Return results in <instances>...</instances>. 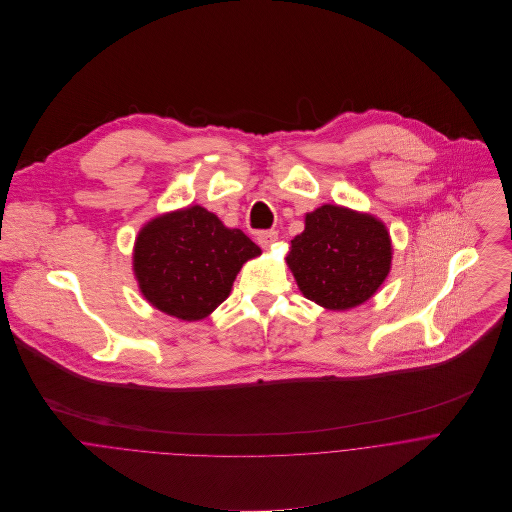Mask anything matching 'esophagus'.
Returning <instances> with one entry per match:
<instances>
[{
	"label": "esophagus",
	"instance_id": "1",
	"mask_svg": "<svg viewBox=\"0 0 512 512\" xmlns=\"http://www.w3.org/2000/svg\"><path fill=\"white\" fill-rule=\"evenodd\" d=\"M278 240V232L276 230H264V232H258L256 236V242L262 246V248H272L274 242Z\"/></svg>",
	"mask_w": 512,
	"mask_h": 512
}]
</instances>
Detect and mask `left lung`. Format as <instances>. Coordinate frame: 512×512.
<instances>
[{
  "mask_svg": "<svg viewBox=\"0 0 512 512\" xmlns=\"http://www.w3.org/2000/svg\"><path fill=\"white\" fill-rule=\"evenodd\" d=\"M286 262L299 292L317 305L345 311L370 299L392 264L384 222L339 205L305 215V230L292 240Z\"/></svg>",
  "mask_w": 512,
  "mask_h": 512,
  "instance_id": "obj_1",
  "label": "left lung"
}]
</instances>
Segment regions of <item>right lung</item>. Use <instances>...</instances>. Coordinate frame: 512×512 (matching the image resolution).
<instances>
[{
  "instance_id": "add662e5",
  "label": "right lung",
  "mask_w": 512,
  "mask_h": 512,
  "mask_svg": "<svg viewBox=\"0 0 512 512\" xmlns=\"http://www.w3.org/2000/svg\"><path fill=\"white\" fill-rule=\"evenodd\" d=\"M262 250L238 228L193 205L149 220L134 246V274L159 311L199 321L228 297L236 274Z\"/></svg>"
}]
</instances>
